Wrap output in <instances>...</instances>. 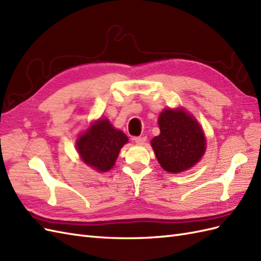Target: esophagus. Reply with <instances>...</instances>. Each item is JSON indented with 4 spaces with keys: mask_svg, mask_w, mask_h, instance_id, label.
<instances>
[{
    "mask_svg": "<svg viewBox=\"0 0 261 261\" xmlns=\"http://www.w3.org/2000/svg\"><path fill=\"white\" fill-rule=\"evenodd\" d=\"M133 140L137 144H143L146 141V137H135Z\"/></svg>",
    "mask_w": 261,
    "mask_h": 261,
    "instance_id": "1",
    "label": "esophagus"
}]
</instances>
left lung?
<instances>
[{"mask_svg":"<svg viewBox=\"0 0 261 261\" xmlns=\"http://www.w3.org/2000/svg\"><path fill=\"white\" fill-rule=\"evenodd\" d=\"M160 136L151 144L162 168L178 173L196 164L205 152V137L196 120L182 109H165L159 117Z\"/></svg>","mask_w":261,"mask_h":261,"instance_id":"obj_1","label":"left lung"}]
</instances>
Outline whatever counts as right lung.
Masks as SVG:
<instances>
[{"mask_svg":"<svg viewBox=\"0 0 261 261\" xmlns=\"http://www.w3.org/2000/svg\"><path fill=\"white\" fill-rule=\"evenodd\" d=\"M128 138L107 119L99 120L77 140V150L86 164L100 172L109 171Z\"/></svg>","mask_w":261,"mask_h":261,"instance_id":"right-lung-1","label":"right lung"}]
</instances>
